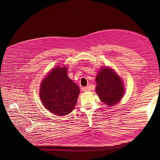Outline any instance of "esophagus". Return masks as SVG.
<instances>
[{"label":"esophagus","instance_id":"esophagus-1","mask_svg":"<svg viewBox=\"0 0 160 160\" xmlns=\"http://www.w3.org/2000/svg\"><path fill=\"white\" fill-rule=\"evenodd\" d=\"M82 90L83 92H89L90 90V87H84L82 88Z\"/></svg>","mask_w":160,"mask_h":160}]
</instances>
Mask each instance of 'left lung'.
<instances>
[{
  "instance_id": "left-lung-1",
  "label": "left lung",
  "mask_w": 160,
  "mask_h": 160,
  "mask_svg": "<svg viewBox=\"0 0 160 160\" xmlns=\"http://www.w3.org/2000/svg\"><path fill=\"white\" fill-rule=\"evenodd\" d=\"M96 82L95 91L103 103L111 106L119 102L124 93L123 84L112 69L102 68L97 76Z\"/></svg>"
}]
</instances>
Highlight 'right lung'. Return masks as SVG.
<instances>
[{
  "mask_svg": "<svg viewBox=\"0 0 160 160\" xmlns=\"http://www.w3.org/2000/svg\"><path fill=\"white\" fill-rule=\"evenodd\" d=\"M79 92V86L68 77L66 67H55L42 81L39 94L46 109L64 116L74 109Z\"/></svg>",
  "mask_w": 160,
  "mask_h": 160,
  "instance_id": "1",
  "label": "right lung"
}]
</instances>
